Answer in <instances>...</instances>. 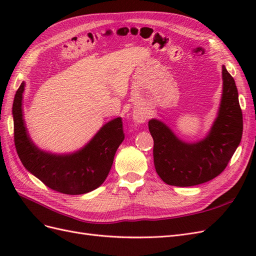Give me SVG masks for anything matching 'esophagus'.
Listing matches in <instances>:
<instances>
[{"label": "esophagus", "instance_id": "1", "mask_svg": "<svg viewBox=\"0 0 256 256\" xmlns=\"http://www.w3.org/2000/svg\"><path fill=\"white\" fill-rule=\"evenodd\" d=\"M132 118H134V122H136V124H144L146 122V120L148 118V115H147L144 111L136 110L132 114Z\"/></svg>", "mask_w": 256, "mask_h": 256}]
</instances>
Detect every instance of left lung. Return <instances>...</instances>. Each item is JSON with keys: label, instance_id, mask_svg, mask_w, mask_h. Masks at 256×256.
I'll return each instance as SVG.
<instances>
[{"label": "left lung", "instance_id": "left-lung-1", "mask_svg": "<svg viewBox=\"0 0 256 256\" xmlns=\"http://www.w3.org/2000/svg\"><path fill=\"white\" fill-rule=\"evenodd\" d=\"M222 96L216 118L206 136L184 142L164 122H148L154 138V164L166 184L190 187L212 180L222 173L242 136V112L238 90L226 66H222Z\"/></svg>", "mask_w": 256, "mask_h": 256}]
</instances>
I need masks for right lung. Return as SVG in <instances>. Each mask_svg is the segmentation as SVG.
Here are the masks:
<instances>
[{
	"instance_id": "1",
	"label": "right lung",
	"mask_w": 256,
	"mask_h": 256,
	"mask_svg": "<svg viewBox=\"0 0 256 256\" xmlns=\"http://www.w3.org/2000/svg\"><path fill=\"white\" fill-rule=\"evenodd\" d=\"M24 88L23 81L12 104L14 145L22 164L47 187L65 194H84L97 189L106 180L115 152L125 138L122 118L104 124L79 150L69 154L46 152L32 141L23 118Z\"/></svg>"
}]
</instances>
